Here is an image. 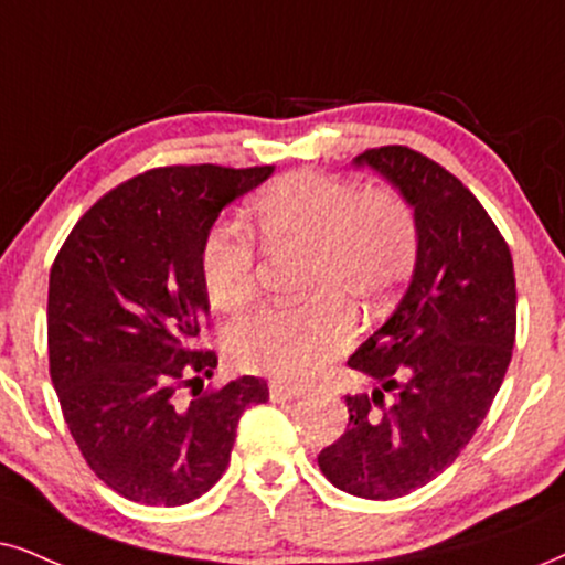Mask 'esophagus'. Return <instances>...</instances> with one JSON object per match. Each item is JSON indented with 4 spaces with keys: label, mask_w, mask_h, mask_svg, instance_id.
Wrapping results in <instances>:
<instances>
[{
    "label": "esophagus",
    "mask_w": 565,
    "mask_h": 565,
    "mask_svg": "<svg viewBox=\"0 0 565 565\" xmlns=\"http://www.w3.org/2000/svg\"><path fill=\"white\" fill-rule=\"evenodd\" d=\"M270 398L274 402H289V398H297L305 394L302 385H295V383H287V381H270Z\"/></svg>",
    "instance_id": "1"
}]
</instances>
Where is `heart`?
<instances>
[{"label": "heart", "instance_id": "1", "mask_svg": "<svg viewBox=\"0 0 565 565\" xmlns=\"http://www.w3.org/2000/svg\"><path fill=\"white\" fill-rule=\"evenodd\" d=\"M270 253H305L297 307H263L232 320L224 352L247 373L307 377L354 333V312L375 310L402 289L417 263L419 224L409 200L388 188L299 169L268 182L249 203ZM200 281L218 310L237 312L258 295V255L234 226H213L200 247Z\"/></svg>", "mask_w": 565, "mask_h": 565}]
</instances>
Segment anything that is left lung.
Instances as JSON below:
<instances>
[{
  "instance_id": "8db88e82",
  "label": "left lung",
  "mask_w": 565,
  "mask_h": 565,
  "mask_svg": "<svg viewBox=\"0 0 565 565\" xmlns=\"http://www.w3.org/2000/svg\"><path fill=\"white\" fill-rule=\"evenodd\" d=\"M356 163L414 205L419 253L394 316L349 356L375 388L347 396V433L318 467L349 495L391 501L451 467L482 425L516 341V278L495 221L438 161L381 146Z\"/></svg>"
}]
</instances>
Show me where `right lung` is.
<instances>
[{"instance_id":"right-lung-1","label":"right lung","mask_w":565,"mask_h":565,"mask_svg":"<svg viewBox=\"0 0 565 565\" xmlns=\"http://www.w3.org/2000/svg\"><path fill=\"white\" fill-rule=\"evenodd\" d=\"M274 167L148 169L77 218L49 276V373L83 459L127 501L182 505L230 463L239 417L268 402L263 377L203 388L216 352L200 247L221 209ZM198 382L190 405L175 391Z\"/></svg>"}]
</instances>
